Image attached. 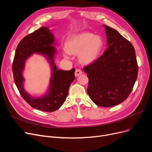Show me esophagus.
I'll return each instance as SVG.
<instances>
[{
  "label": "esophagus",
  "mask_w": 152,
  "mask_h": 152,
  "mask_svg": "<svg viewBox=\"0 0 152 152\" xmlns=\"http://www.w3.org/2000/svg\"><path fill=\"white\" fill-rule=\"evenodd\" d=\"M82 73H83L82 70H81L80 69H77L75 71V76L77 77V76H79V75H81Z\"/></svg>",
  "instance_id": "34e87169"
}]
</instances>
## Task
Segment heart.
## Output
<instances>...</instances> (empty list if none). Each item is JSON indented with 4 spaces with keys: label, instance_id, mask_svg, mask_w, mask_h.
I'll return each mask as SVG.
<instances>
[{
    "label": "heart",
    "instance_id": "1",
    "mask_svg": "<svg viewBox=\"0 0 152 152\" xmlns=\"http://www.w3.org/2000/svg\"><path fill=\"white\" fill-rule=\"evenodd\" d=\"M103 40L98 35L90 33H82L72 36L68 39L65 48L70 54H78L80 61L89 64L96 60L103 49ZM65 57L68 56L65 55Z\"/></svg>",
    "mask_w": 152,
    "mask_h": 152
}]
</instances>
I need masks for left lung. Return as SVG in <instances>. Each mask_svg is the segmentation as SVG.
<instances>
[{"label": "left lung", "instance_id": "obj_1", "mask_svg": "<svg viewBox=\"0 0 152 152\" xmlns=\"http://www.w3.org/2000/svg\"><path fill=\"white\" fill-rule=\"evenodd\" d=\"M105 27L108 48L100 57L84 68L89 78L87 92L98 106L114 107L132 92L138 74L135 49L118 32Z\"/></svg>", "mask_w": 152, "mask_h": 152}]
</instances>
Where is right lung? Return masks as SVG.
<instances>
[{"label": "right lung", "mask_w": 152, "mask_h": 152, "mask_svg": "<svg viewBox=\"0 0 152 152\" xmlns=\"http://www.w3.org/2000/svg\"><path fill=\"white\" fill-rule=\"evenodd\" d=\"M55 39L48 27H42L24 37L15 51L12 65L15 83L21 97L34 108L52 112L60 108L65 102L71 84L75 78V69L69 71L58 69L54 63L56 48L52 45ZM34 53L41 54L46 57L52 66V76L50 87L42 97L34 98L23 89L24 79L22 71L26 60Z\"/></svg>", "instance_id": "1"}]
</instances>
